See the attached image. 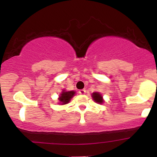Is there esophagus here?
Listing matches in <instances>:
<instances>
[{
  "mask_svg": "<svg viewBox=\"0 0 157 157\" xmlns=\"http://www.w3.org/2000/svg\"><path fill=\"white\" fill-rule=\"evenodd\" d=\"M79 94H86V90L85 89L80 90V91H79Z\"/></svg>",
  "mask_w": 157,
  "mask_h": 157,
  "instance_id": "esophagus-1",
  "label": "esophagus"
}]
</instances>
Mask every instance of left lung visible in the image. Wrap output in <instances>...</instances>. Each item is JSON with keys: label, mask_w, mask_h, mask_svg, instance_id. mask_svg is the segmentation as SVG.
<instances>
[{"label": "left lung", "mask_w": 157, "mask_h": 157, "mask_svg": "<svg viewBox=\"0 0 157 157\" xmlns=\"http://www.w3.org/2000/svg\"><path fill=\"white\" fill-rule=\"evenodd\" d=\"M91 97L94 101L98 104H102L104 102L103 97H102V94L100 92H94L91 94Z\"/></svg>", "instance_id": "1"}]
</instances>
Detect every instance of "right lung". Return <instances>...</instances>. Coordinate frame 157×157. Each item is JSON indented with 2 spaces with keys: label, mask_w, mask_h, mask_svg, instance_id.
I'll list each match as a JSON object with an SVG mask.
<instances>
[{
  "label": "right lung",
  "mask_w": 157,
  "mask_h": 157,
  "mask_svg": "<svg viewBox=\"0 0 157 157\" xmlns=\"http://www.w3.org/2000/svg\"><path fill=\"white\" fill-rule=\"evenodd\" d=\"M75 91H66V90H63L62 92L60 93V96L58 97L59 102L60 105H66L71 101V98L75 95Z\"/></svg>",
  "instance_id": "right-lung-1"
}]
</instances>
